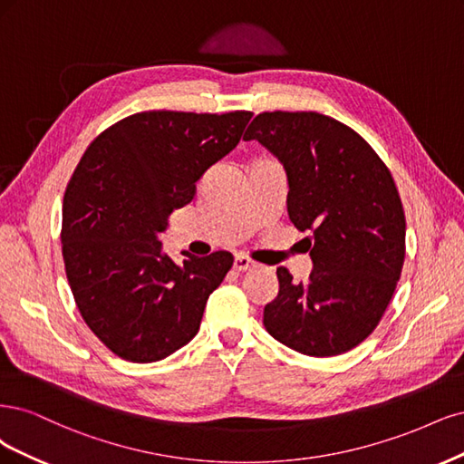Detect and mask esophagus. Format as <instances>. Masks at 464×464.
Returning <instances> with one entry per match:
<instances>
[{"mask_svg":"<svg viewBox=\"0 0 464 464\" xmlns=\"http://www.w3.org/2000/svg\"><path fill=\"white\" fill-rule=\"evenodd\" d=\"M233 267L237 272H248V270H254V267H256V262H252L246 256H237Z\"/></svg>","mask_w":464,"mask_h":464,"instance_id":"1","label":"esophagus"}]
</instances>
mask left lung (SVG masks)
<instances>
[{"label": "left lung", "mask_w": 464, "mask_h": 464, "mask_svg": "<svg viewBox=\"0 0 464 464\" xmlns=\"http://www.w3.org/2000/svg\"><path fill=\"white\" fill-rule=\"evenodd\" d=\"M243 139L283 163L289 219L312 233L306 285L277 267L267 334L308 356L354 349L376 330L405 262V212L390 169L361 134L316 111H264Z\"/></svg>", "instance_id": "obj_1"}]
</instances>
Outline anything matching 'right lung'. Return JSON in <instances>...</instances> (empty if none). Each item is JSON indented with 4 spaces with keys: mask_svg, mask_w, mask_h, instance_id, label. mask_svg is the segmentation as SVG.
Returning <instances> with one entry per match:
<instances>
[{
    "mask_svg": "<svg viewBox=\"0 0 464 464\" xmlns=\"http://www.w3.org/2000/svg\"><path fill=\"white\" fill-rule=\"evenodd\" d=\"M250 111H142L86 148L63 197V262L86 325L117 356L156 362L198 334L231 252L175 264L160 235L204 171L243 137Z\"/></svg>",
    "mask_w": 464,
    "mask_h": 464,
    "instance_id": "add662e5",
    "label": "right lung"
}]
</instances>
